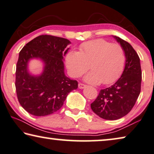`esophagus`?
<instances>
[{
	"mask_svg": "<svg viewBox=\"0 0 154 154\" xmlns=\"http://www.w3.org/2000/svg\"><path fill=\"white\" fill-rule=\"evenodd\" d=\"M78 86H79V88L82 89V88H84L86 86V84H83V83H79V84H78Z\"/></svg>",
	"mask_w": 154,
	"mask_h": 154,
	"instance_id": "obj_1",
	"label": "esophagus"
}]
</instances>
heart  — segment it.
<instances>
[{
  "instance_id": "b5f03b06",
  "label": "heart",
  "mask_w": 154,
  "mask_h": 154,
  "mask_svg": "<svg viewBox=\"0 0 154 154\" xmlns=\"http://www.w3.org/2000/svg\"><path fill=\"white\" fill-rule=\"evenodd\" d=\"M123 48L102 38L92 40L79 45V52L70 51L66 57V63L72 77H79L92 70L85 79L92 84H109L118 79L125 64Z\"/></svg>"
}]
</instances>
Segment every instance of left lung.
Listing matches in <instances>:
<instances>
[{
	"mask_svg": "<svg viewBox=\"0 0 154 154\" xmlns=\"http://www.w3.org/2000/svg\"><path fill=\"white\" fill-rule=\"evenodd\" d=\"M123 48L126 56L125 70L113 86L102 89L91 104L96 115L105 120H115L131 111L141 90L142 70L140 58L127 41L115 36Z\"/></svg>",
	"mask_w": 154,
	"mask_h": 154,
	"instance_id": "1",
	"label": "left lung"
}]
</instances>
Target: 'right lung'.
Here are the masks:
<instances>
[{
  "label": "right lung",
  "mask_w": 154,
  "mask_h": 154,
  "mask_svg": "<svg viewBox=\"0 0 154 154\" xmlns=\"http://www.w3.org/2000/svg\"><path fill=\"white\" fill-rule=\"evenodd\" d=\"M70 42L66 38L40 35L22 48L16 69L15 86L18 102L27 112L35 116L54 113L63 106L68 93L77 89L78 82L64 74L63 50ZM40 58L45 68L40 76L27 72V61Z\"/></svg>",
  "instance_id": "1"
}]
</instances>
